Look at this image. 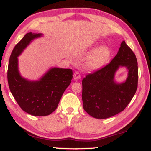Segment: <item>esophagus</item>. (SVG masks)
Masks as SVG:
<instances>
[{"mask_svg": "<svg viewBox=\"0 0 151 151\" xmlns=\"http://www.w3.org/2000/svg\"><path fill=\"white\" fill-rule=\"evenodd\" d=\"M73 79L75 80H78L80 79V74L78 71H76L73 73Z\"/></svg>", "mask_w": 151, "mask_h": 151, "instance_id": "1", "label": "esophagus"}]
</instances>
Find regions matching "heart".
I'll return each instance as SVG.
<instances>
[{
	"instance_id": "1",
	"label": "heart",
	"mask_w": 151,
	"mask_h": 151,
	"mask_svg": "<svg viewBox=\"0 0 151 151\" xmlns=\"http://www.w3.org/2000/svg\"><path fill=\"white\" fill-rule=\"evenodd\" d=\"M111 51L109 47L102 46L96 49L88 59V65L91 68H99L106 63L111 56Z\"/></svg>"
}]
</instances>
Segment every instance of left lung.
I'll list each match as a JSON object with an SVG mask.
<instances>
[{"mask_svg":"<svg viewBox=\"0 0 151 151\" xmlns=\"http://www.w3.org/2000/svg\"><path fill=\"white\" fill-rule=\"evenodd\" d=\"M121 65L129 70L125 83L117 84L114 73ZM138 67L135 53L122 42L118 52L110 63L89 73L82 80V98L84 111L97 119H106L124 110L137 88Z\"/></svg>","mask_w":151,"mask_h":151,"instance_id":"8db88e82","label":"left lung"}]
</instances>
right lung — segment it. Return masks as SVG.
I'll list each match as a JSON object with an SVG mask.
<instances>
[{"label": "right lung", "instance_id": "obj_1", "mask_svg": "<svg viewBox=\"0 0 151 151\" xmlns=\"http://www.w3.org/2000/svg\"><path fill=\"white\" fill-rule=\"evenodd\" d=\"M41 36L30 32L22 38L12 51L7 70L8 84L14 99L22 110L34 116H46L53 113L73 78L71 69L56 67L38 81H29L20 76L17 57L33 39Z\"/></svg>", "mask_w": 151, "mask_h": 151}]
</instances>
